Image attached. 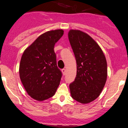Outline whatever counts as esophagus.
Instances as JSON below:
<instances>
[{"instance_id":"1","label":"esophagus","mask_w":128,"mask_h":128,"mask_svg":"<svg viewBox=\"0 0 128 128\" xmlns=\"http://www.w3.org/2000/svg\"><path fill=\"white\" fill-rule=\"evenodd\" d=\"M61 71H62V73L63 75H65V74H66V69L65 68H62V70H61Z\"/></svg>"}]
</instances>
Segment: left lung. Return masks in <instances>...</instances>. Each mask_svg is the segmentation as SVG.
Returning a JSON list of instances; mask_svg holds the SVG:
<instances>
[{
  "label": "left lung",
  "instance_id": "1",
  "mask_svg": "<svg viewBox=\"0 0 128 128\" xmlns=\"http://www.w3.org/2000/svg\"><path fill=\"white\" fill-rule=\"evenodd\" d=\"M68 37L77 64L76 78L69 86L71 96L77 102L88 104L99 96L106 83V58L99 44L86 32L70 29Z\"/></svg>",
  "mask_w": 128,
  "mask_h": 128
}]
</instances>
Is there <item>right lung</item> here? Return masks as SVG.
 Wrapping results in <instances>:
<instances>
[{"instance_id":"1","label":"right lung","mask_w":128,"mask_h":128,"mask_svg":"<svg viewBox=\"0 0 128 128\" xmlns=\"http://www.w3.org/2000/svg\"><path fill=\"white\" fill-rule=\"evenodd\" d=\"M63 34L62 29L46 32L22 56L20 78L27 93L37 101L52 97L60 85L62 73L57 67L54 46Z\"/></svg>"}]
</instances>
